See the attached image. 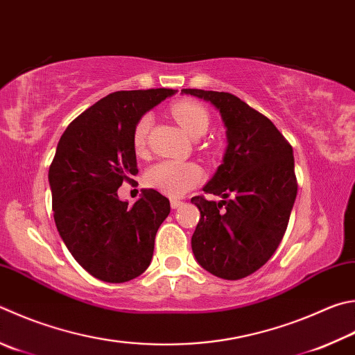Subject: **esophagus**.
<instances>
[{"label":"esophagus","mask_w":355,"mask_h":355,"mask_svg":"<svg viewBox=\"0 0 355 355\" xmlns=\"http://www.w3.org/2000/svg\"><path fill=\"white\" fill-rule=\"evenodd\" d=\"M183 205V202H180V200H177V198H172L171 200V208L172 209H177V208H180V206Z\"/></svg>","instance_id":"34e87169"}]
</instances>
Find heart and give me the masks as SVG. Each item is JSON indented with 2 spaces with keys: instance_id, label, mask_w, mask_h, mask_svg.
I'll use <instances>...</instances> for the list:
<instances>
[{
  "instance_id": "heart-1",
  "label": "heart",
  "mask_w": 355,
  "mask_h": 355,
  "mask_svg": "<svg viewBox=\"0 0 355 355\" xmlns=\"http://www.w3.org/2000/svg\"><path fill=\"white\" fill-rule=\"evenodd\" d=\"M173 118L192 138H200L209 125V116L202 105L196 102L183 101L172 107ZM152 125V114L141 116L133 130V147L138 153L146 150L147 135ZM203 180V171L194 163L178 161H159L146 173V183L161 194L169 197H182Z\"/></svg>"
}]
</instances>
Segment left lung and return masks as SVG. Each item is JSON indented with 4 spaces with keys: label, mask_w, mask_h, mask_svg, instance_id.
Instances as JSON below:
<instances>
[{
    "label": "left lung",
    "mask_w": 355,
    "mask_h": 355,
    "mask_svg": "<svg viewBox=\"0 0 355 355\" xmlns=\"http://www.w3.org/2000/svg\"><path fill=\"white\" fill-rule=\"evenodd\" d=\"M216 108L227 128L222 164L206 194L191 198L200 211L191 247L206 272L222 279L254 273L278 248L296 198L293 150L266 116L230 93L182 89Z\"/></svg>",
    "instance_id": "1"
}]
</instances>
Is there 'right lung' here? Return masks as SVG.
Segmentation results:
<instances>
[{
	"label": "right lung",
	"instance_id": "right-lung-1",
	"mask_svg": "<svg viewBox=\"0 0 355 355\" xmlns=\"http://www.w3.org/2000/svg\"><path fill=\"white\" fill-rule=\"evenodd\" d=\"M177 89L105 96L71 122L49 167L55 227L74 259L94 278L125 282L150 266L171 203L155 189L128 206L118 196L138 173L133 130L141 116Z\"/></svg>",
	"mask_w": 355,
	"mask_h": 355
}]
</instances>
